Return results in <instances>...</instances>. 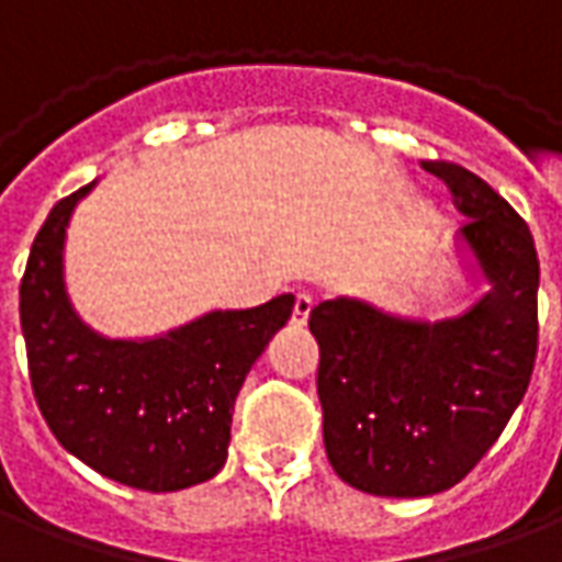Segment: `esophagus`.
<instances>
[{"label":"esophagus","mask_w":562,"mask_h":562,"mask_svg":"<svg viewBox=\"0 0 562 562\" xmlns=\"http://www.w3.org/2000/svg\"><path fill=\"white\" fill-rule=\"evenodd\" d=\"M310 310H313V297H310V294H297V297H294V310H292L294 325H306Z\"/></svg>","instance_id":"1"}]
</instances>
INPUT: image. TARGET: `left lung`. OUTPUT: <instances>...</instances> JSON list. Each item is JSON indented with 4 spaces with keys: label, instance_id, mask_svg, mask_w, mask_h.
Listing matches in <instances>:
<instances>
[{
    "label": "left lung",
    "instance_id": "left-lung-1",
    "mask_svg": "<svg viewBox=\"0 0 562 562\" xmlns=\"http://www.w3.org/2000/svg\"><path fill=\"white\" fill-rule=\"evenodd\" d=\"M422 165L470 216L458 240L487 292L442 322L391 316L358 297L310 313L330 467L376 496L454 487L506 430L539 346V258L527 222L454 161Z\"/></svg>",
    "mask_w": 562,
    "mask_h": 562
}]
</instances>
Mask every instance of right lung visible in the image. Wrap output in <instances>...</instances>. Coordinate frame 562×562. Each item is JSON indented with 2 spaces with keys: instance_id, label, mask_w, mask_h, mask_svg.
<instances>
[{
  "instance_id": "1",
  "label": "right lung",
  "mask_w": 562,
  "mask_h": 562,
  "mask_svg": "<svg viewBox=\"0 0 562 562\" xmlns=\"http://www.w3.org/2000/svg\"><path fill=\"white\" fill-rule=\"evenodd\" d=\"M92 186L50 210L20 280L32 394L59 446L87 467L138 491H183L222 470L237 391L292 316L294 294L213 310L149 340L95 334L63 277L68 220Z\"/></svg>"
}]
</instances>
